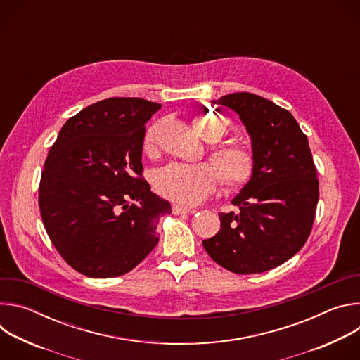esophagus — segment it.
Here are the masks:
<instances>
[{
    "instance_id": "obj_1",
    "label": "esophagus",
    "mask_w": 360,
    "mask_h": 360,
    "mask_svg": "<svg viewBox=\"0 0 360 360\" xmlns=\"http://www.w3.org/2000/svg\"><path fill=\"white\" fill-rule=\"evenodd\" d=\"M172 212H174L175 215H182V214H189V212H192V210L188 208V207H184V205L174 203V205H172Z\"/></svg>"
}]
</instances>
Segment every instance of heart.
Instances as JSON below:
<instances>
[{
  "instance_id": "b5f03b06",
  "label": "heart",
  "mask_w": 360,
  "mask_h": 360,
  "mask_svg": "<svg viewBox=\"0 0 360 360\" xmlns=\"http://www.w3.org/2000/svg\"><path fill=\"white\" fill-rule=\"evenodd\" d=\"M195 129L208 142H217L225 134V121L212 114H202L193 120ZM143 149L148 153L157 150V127L145 132ZM211 161L219 172L222 185L238 191L248 184L253 174L252 153L240 145L217 148ZM218 175L208 164H171L155 176V188L162 195L178 203L195 205L208 198L217 188Z\"/></svg>"
}]
</instances>
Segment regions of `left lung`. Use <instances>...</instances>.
Here are the masks:
<instances>
[{
	"label": "left lung",
	"instance_id": "1",
	"mask_svg": "<svg viewBox=\"0 0 360 360\" xmlns=\"http://www.w3.org/2000/svg\"><path fill=\"white\" fill-rule=\"evenodd\" d=\"M212 104L239 115L253 174L231 200L239 211L219 214L221 231L202 245L233 274L266 272L296 255L314 225L319 182L309 142L288 110L259 95L235 92Z\"/></svg>",
	"mask_w": 360,
	"mask_h": 360
}]
</instances>
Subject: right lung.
Listing matches in <instances>:
<instances>
[{"label":"right lung","mask_w":360,"mask_h":360,"mask_svg":"<svg viewBox=\"0 0 360 360\" xmlns=\"http://www.w3.org/2000/svg\"><path fill=\"white\" fill-rule=\"evenodd\" d=\"M161 104L108 98L61 128L39 184L46 233L68 265L89 278L132 271L157 246L171 203L141 179L143 125Z\"/></svg>","instance_id":"right-lung-1"}]
</instances>
